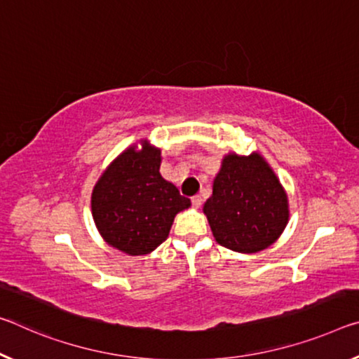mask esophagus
<instances>
[{"label": "esophagus", "instance_id": "esophagus-1", "mask_svg": "<svg viewBox=\"0 0 359 359\" xmlns=\"http://www.w3.org/2000/svg\"><path fill=\"white\" fill-rule=\"evenodd\" d=\"M191 204H193V208H201V204H203V198H201L200 195L191 196Z\"/></svg>", "mask_w": 359, "mask_h": 359}]
</instances>
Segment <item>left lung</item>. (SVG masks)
Segmentation results:
<instances>
[{
    "label": "left lung",
    "instance_id": "obj_1",
    "mask_svg": "<svg viewBox=\"0 0 359 359\" xmlns=\"http://www.w3.org/2000/svg\"><path fill=\"white\" fill-rule=\"evenodd\" d=\"M204 214L220 246L246 254L275 243L289 219L286 193L264 158L235 153L224 158Z\"/></svg>",
    "mask_w": 359,
    "mask_h": 359
}]
</instances>
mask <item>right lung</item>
<instances>
[{
    "mask_svg": "<svg viewBox=\"0 0 359 359\" xmlns=\"http://www.w3.org/2000/svg\"><path fill=\"white\" fill-rule=\"evenodd\" d=\"M161 151L130 147L102 174L93 191V217L110 246L144 255L166 241L175 214L190 206L159 174Z\"/></svg>",
    "mask_w": 359,
    "mask_h": 359,
    "instance_id": "add662e5",
    "label": "right lung"
}]
</instances>
